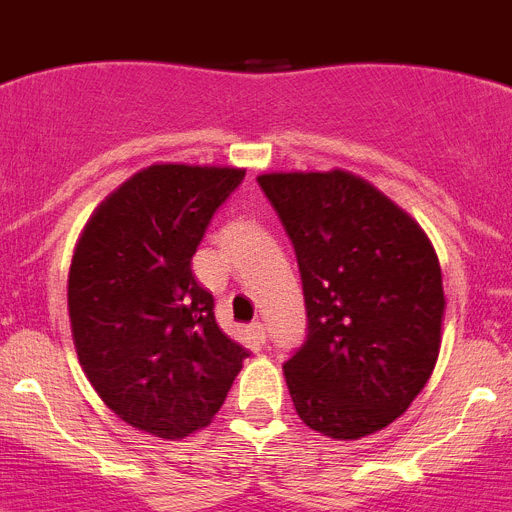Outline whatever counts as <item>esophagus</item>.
<instances>
[{"label":"esophagus","mask_w":512,"mask_h":512,"mask_svg":"<svg viewBox=\"0 0 512 512\" xmlns=\"http://www.w3.org/2000/svg\"><path fill=\"white\" fill-rule=\"evenodd\" d=\"M248 330H251L253 341L266 343V330H264V323H251V325H248Z\"/></svg>","instance_id":"obj_1"}]
</instances>
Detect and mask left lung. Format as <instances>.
<instances>
[{
	"label": "left lung",
	"instance_id": "1",
	"mask_svg": "<svg viewBox=\"0 0 512 512\" xmlns=\"http://www.w3.org/2000/svg\"><path fill=\"white\" fill-rule=\"evenodd\" d=\"M259 187L295 246L307 341L284 364L302 423L356 441L400 418L441 351V264L425 230L351 171H271Z\"/></svg>",
	"mask_w": 512,
	"mask_h": 512
}]
</instances>
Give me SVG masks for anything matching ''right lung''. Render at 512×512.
<instances>
[{
  "label": "right lung",
  "mask_w": 512,
  "mask_h": 512,
  "mask_svg": "<svg viewBox=\"0 0 512 512\" xmlns=\"http://www.w3.org/2000/svg\"><path fill=\"white\" fill-rule=\"evenodd\" d=\"M243 176L235 166L140 169L76 241L69 318L79 364L104 405L151 436L179 441L210 425L248 356L192 274L212 215Z\"/></svg>",
  "instance_id": "1"
}]
</instances>
